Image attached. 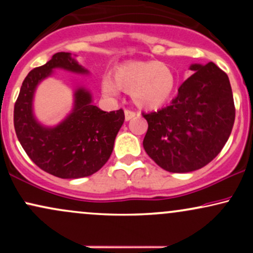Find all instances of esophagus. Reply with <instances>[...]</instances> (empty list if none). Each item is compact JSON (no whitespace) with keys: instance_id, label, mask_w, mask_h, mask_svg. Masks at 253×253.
<instances>
[{"instance_id":"esophagus-1","label":"esophagus","mask_w":253,"mask_h":253,"mask_svg":"<svg viewBox=\"0 0 253 253\" xmlns=\"http://www.w3.org/2000/svg\"><path fill=\"white\" fill-rule=\"evenodd\" d=\"M135 115H136L135 112H133V110H129V109L125 110V120H126V121L132 120V119L134 118Z\"/></svg>"}]
</instances>
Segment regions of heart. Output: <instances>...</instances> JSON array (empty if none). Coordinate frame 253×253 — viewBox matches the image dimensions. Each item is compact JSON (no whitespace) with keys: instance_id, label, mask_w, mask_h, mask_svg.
Wrapping results in <instances>:
<instances>
[{"instance_id":"heart-1","label":"heart","mask_w":253,"mask_h":253,"mask_svg":"<svg viewBox=\"0 0 253 253\" xmlns=\"http://www.w3.org/2000/svg\"><path fill=\"white\" fill-rule=\"evenodd\" d=\"M114 76L115 80L109 76L102 78L103 94L118 96L121 90L130 92L134 103L141 108H158L169 100L176 88L171 68L158 60L121 64L115 69Z\"/></svg>"}]
</instances>
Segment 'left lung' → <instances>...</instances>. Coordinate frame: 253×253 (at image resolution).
<instances>
[{
  "mask_svg": "<svg viewBox=\"0 0 253 253\" xmlns=\"http://www.w3.org/2000/svg\"><path fill=\"white\" fill-rule=\"evenodd\" d=\"M194 72L165 108L145 114L146 153L169 172H190L213 161L228 140L236 108L227 75L214 63Z\"/></svg>",
  "mask_w": 253,
  "mask_h": 253,
  "instance_id": "1",
  "label": "left lung"
}]
</instances>
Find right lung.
Returning <instances> with one entry per match:
<instances>
[{
	"label": "right lung",
	"mask_w": 253,
	"mask_h": 253,
	"mask_svg": "<svg viewBox=\"0 0 253 253\" xmlns=\"http://www.w3.org/2000/svg\"><path fill=\"white\" fill-rule=\"evenodd\" d=\"M54 69L89 74L68 52H58L45 65L33 69L25 78L14 106L16 136L33 163L46 172L59 178L90 176L112 155L115 138L125 121L124 110L103 112L92 104L89 90L78 85L70 114L57 126H43L34 117V92Z\"/></svg>",
	"instance_id": "add662e5"
}]
</instances>
